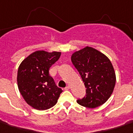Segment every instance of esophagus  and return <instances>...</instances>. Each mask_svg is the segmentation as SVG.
Wrapping results in <instances>:
<instances>
[{
	"label": "esophagus",
	"instance_id": "esophagus-1",
	"mask_svg": "<svg viewBox=\"0 0 133 133\" xmlns=\"http://www.w3.org/2000/svg\"><path fill=\"white\" fill-rule=\"evenodd\" d=\"M69 89H70V86H69V85H68V86H66V87L65 88V90H68Z\"/></svg>",
	"mask_w": 133,
	"mask_h": 133
}]
</instances>
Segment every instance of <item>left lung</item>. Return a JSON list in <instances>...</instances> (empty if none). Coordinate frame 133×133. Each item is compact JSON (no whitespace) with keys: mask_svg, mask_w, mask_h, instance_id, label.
<instances>
[{"mask_svg":"<svg viewBox=\"0 0 133 133\" xmlns=\"http://www.w3.org/2000/svg\"><path fill=\"white\" fill-rule=\"evenodd\" d=\"M71 62L79 71L86 88V95L77 103L96 108L105 103L116 85V74L110 60L104 54L91 47L74 52Z\"/></svg>","mask_w":133,"mask_h":133,"instance_id":"obj_1","label":"left lung"}]
</instances>
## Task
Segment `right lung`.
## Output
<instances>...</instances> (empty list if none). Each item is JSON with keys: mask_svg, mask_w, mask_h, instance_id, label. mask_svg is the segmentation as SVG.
Listing matches in <instances>:
<instances>
[{"mask_svg": "<svg viewBox=\"0 0 133 133\" xmlns=\"http://www.w3.org/2000/svg\"><path fill=\"white\" fill-rule=\"evenodd\" d=\"M61 52L37 51L21 62L17 71V86L26 103L38 110L54 106L61 88L49 75V69L59 59Z\"/></svg>", "mask_w": 133, "mask_h": 133, "instance_id": "obj_1", "label": "right lung"}]
</instances>
